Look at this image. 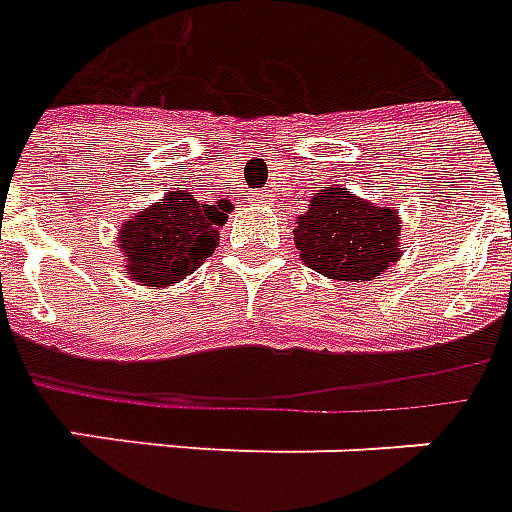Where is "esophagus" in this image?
Wrapping results in <instances>:
<instances>
[{"mask_svg":"<svg viewBox=\"0 0 512 512\" xmlns=\"http://www.w3.org/2000/svg\"><path fill=\"white\" fill-rule=\"evenodd\" d=\"M270 199H272L270 191H256V194L251 197V202H256V205H270Z\"/></svg>","mask_w":512,"mask_h":512,"instance_id":"1","label":"esophagus"}]
</instances>
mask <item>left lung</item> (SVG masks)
I'll use <instances>...</instances> for the list:
<instances>
[{"label": "left lung", "mask_w": 512, "mask_h": 512, "mask_svg": "<svg viewBox=\"0 0 512 512\" xmlns=\"http://www.w3.org/2000/svg\"><path fill=\"white\" fill-rule=\"evenodd\" d=\"M294 245L310 270L364 283L383 275L402 256L399 215L391 207L359 199L348 188L326 186L297 218Z\"/></svg>", "instance_id": "1"}]
</instances>
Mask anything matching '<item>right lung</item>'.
<instances>
[{
	"label": "right lung",
	"instance_id": "right-lung-1",
	"mask_svg": "<svg viewBox=\"0 0 512 512\" xmlns=\"http://www.w3.org/2000/svg\"><path fill=\"white\" fill-rule=\"evenodd\" d=\"M229 210V199L202 205L188 191H169L142 213L126 218L118 242L129 278L140 286L164 288L199 270L213 256Z\"/></svg>",
	"mask_w": 512,
	"mask_h": 512
}]
</instances>
